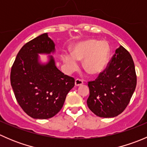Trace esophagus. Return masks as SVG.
<instances>
[{
	"label": "esophagus",
	"mask_w": 147,
	"mask_h": 147,
	"mask_svg": "<svg viewBox=\"0 0 147 147\" xmlns=\"http://www.w3.org/2000/svg\"><path fill=\"white\" fill-rule=\"evenodd\" d=\"M82 84H83L82 80H80V79H77L75 82V86H80V85H82Z\"/></svg>",
	"instance_id": "obj_1"
}]
</instances>
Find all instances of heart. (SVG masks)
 Listing matches in <instances>:
<instances>
[{"label":"heart","mask_w":147,"mask_h":147,"mask_svg":"<svg viewBox=\"0 0 147 147\" xmlns=\"http://www.w3.org/2000/svg\"><path fill=\"white\" fill-rule=\"evenodd\" d=\"M110 55V47L106 41L88 39L73 47L72 54L65 53L63 60L68 72L78 67V60H83V68L90 75H97L107 65Z\"/></svg>","instance_id":"1"}]
</instances>
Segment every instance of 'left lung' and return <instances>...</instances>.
<instances>
[{
  "label": "left lung",
  "mask_w": 147,
  "mask_h": 147,
  "mask_svg": "<svg viewBox=\"0 0 147 147\" xmlns=\"http://www.w3.org/2000/svg\"><path fill=\"white\" fill-rule=\"evenodd\" d=\"M136 85L137 75L133 59L120 45L105 71L95 80L88 82L87 106L100 117L118 116L128 105Z\"/></svg>",
  "instance_id": "8db88e82"
}]
</instances>
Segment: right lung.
Instances as JSON below:
<instances>
[{"label": "right lung", "instance_id": "add662e5", "mask_svg": "<svg viewBox=\"0 0 147 147\" xmlns=\"http://www.w3.org/2000/svg\"><path fill=\"white\" fill-rule=\"evenodd\" d=\"M55 46L48 34L39 35L22 47L11 68L10 83L18 103L34 119L57 115L75 86L73 78L57 69L53 55L47 56V63L41 62L39 55L53 54Z\"/></svg>", "mask_w": 147, "mask_h": 147}]
</instances>
